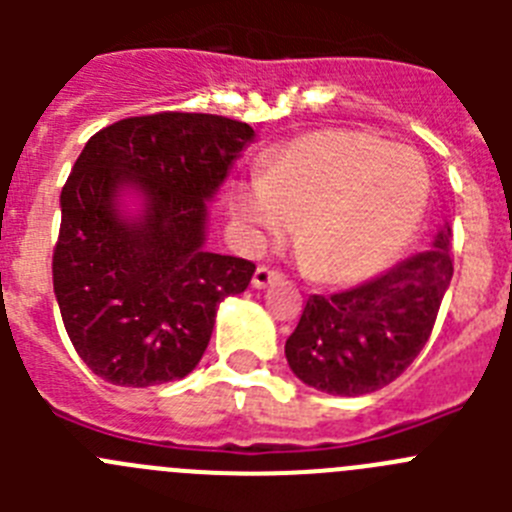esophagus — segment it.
Returning a JSON list of instances; mask_svg holds the SVG:
<instances>
[{
	"instance_id": "34e87169",
	"label": "esophagus",
	"mask_w": 512,
	"mask_h": 512,
	"mask_svg": "<svg viewBox=\"0 0 512 512\" xmlns=\"http://www.w3.org/2000/svg\"><path fill=\"white\" fill-rule=\"evenodd\" d=\"M282 279L277 269H271V266H259V269L253 271V287L256 289H264L269 284H277Z\"/></svg>"
}]
</instances>
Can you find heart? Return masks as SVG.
<instances>
[{"mask_svg":"<svg viewBox=\"0 0 512 512\" xmlns=\"http://www.w3.org/2000/svg\"><path fill=\"white\" fill-rule=\"evenodd\" d=\"M423 158L359 130L297 138L264 158V176L235 187L253 243L297 225V253L320 282H361L408 246L428 205Z\"/></svg>","mask_w":512,"mask_h":512,"instance_id":"obj_1","label":"heart"}]
</instances>
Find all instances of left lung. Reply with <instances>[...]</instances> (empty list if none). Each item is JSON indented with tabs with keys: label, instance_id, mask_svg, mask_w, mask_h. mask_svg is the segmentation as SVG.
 <instances>
[{
	"label": "left lung",
	"instance_id": "8db88e82",
	"mask_svg": "<svg viewBox=\"0 0 512 512\" xmlns=\"http://www.w3.org/2000/svg\"><path fill=\"white\" fill-rule=\"evenodd\" d=\"M451 228L431 251L336 295H310L284 354L305 384L328 395H369L395 382L423 351L454 277Z\"/></svg>",
	"mask_w": 512,
	"mask_h": 512
}]
</instances>
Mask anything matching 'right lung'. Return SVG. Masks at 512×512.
<instances>
[{"mask_svg":"<svg viewBox=\"0 0 512 512\" xmlns=\"http://www.w3.org/2000/svg\"><path fill=\"white\" fill-rule=\"evenodd\" d=\"M253 140L241 120L156 112L89 138L61 189L53 292L81 361L104 382L151 387L200 364L217 305L256 264L205 248L207 200ZM125 186L144 194L130 221Z\"/></svg>","mask_w":512,"mask_h":512,"instance_id":"obj_1","label":"right lung"}]
</instances>
